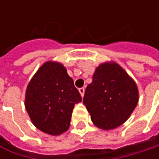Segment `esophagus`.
Here are the masks:
<instances>
[{"mask_svg":"<svg viewBox=\"0 0 159 159\" xmlns=\"http://www.w3.org/2000/svg\"><path fill=\"white\" fill-rule=\"evenodd\" d=\"M79 91H80V95L81 96H84V93H85V89L84 88H80V89H79Z\"/></svg>","mask_w":159,"mask_h":159,"instance_id":"esophagus-1","label":"esophagus"}]
</instances>
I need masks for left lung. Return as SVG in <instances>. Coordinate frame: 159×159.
<instances>
[{
  "instance_id": "1",
  "label": "left lung",
  "mask_w": 159,
  "mask_h": 159,
  "mask_svg": "<svg viewBox=\"0 0 159 159\" xmlns=\"http://www.w3.org/2000/svg\"><path fill=\"white\" fill-rule=\"evenodd\" d=\"M139 100L137 86L116 63L100 64L88 85L83 103L92 122L103 130H111L125 122Z\"/></svg>"
}]
</instances>
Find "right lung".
I'll return each instance as SVG.
<instances>
[{"instance_id":"right-lung-1","label":"right lung","mask_w":159,"mask_h":159,"mask_svg":"<svg viewBox=\"0 0 159 159\" xmlns=\"http://www.w3.org/2000/svg\"><path fill=\"white\" fill-rule=\"evenodd\" d=\"M82 100L64 65L48 61L29 82L25 105L39 130L59 135L69 129L74 105Z\"/></svg>"}]
</instances>
